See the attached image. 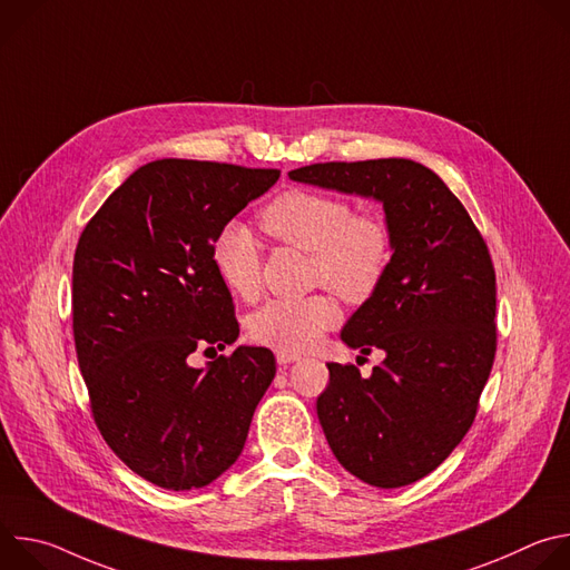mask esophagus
I'll use <instances>...</instances> for the list:
<instances>
[{
    "label": "esophagus",
    "mask_w": 570,
    "mask_h": 570,
    "mask_svg": "<svg viewBox=\"0 0 570 570\" xmlns=\"http://www.w3.org/2000/svg\"><path fill=\"white\" fill-rule=\"evenodd\" d=\"M295 361H299V356L286 354V352H277V365H279V367H288V365L295 363Z\"/></svg>",
    "instance_id": "1"
}]
</instances>
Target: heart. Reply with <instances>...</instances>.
I'll use <instances>...</instances> for the list:
<instances>
[{
    "label": "heart",
    "mask_w": 570,
    "mask_h": 570,
    "mask_svg": "<svg viewBox=\"0 0 570 570\" xmlns=\"http://www.w3.org/2000/svg\"><path fill=\"white\" fill-rule=\"evenodd\" d=\"M262 229L288 246L308 250L311 279L332 288L347 304H367L385 284L394 259V234L385 216L354 212L336 194L286 189L259 214ZM212 264L223 286L253 299L262 286V250L253 232L227 225L212 246ZM338 322V304L327 293L299 299H271L248 320L255 343L286 354L308 350Z\"/></svg>",
    "instance_id": "b5f03b06"
}]
</instances>
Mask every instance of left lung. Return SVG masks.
<instances>
[{"instance_id":"8db88e82","label":"left lung","mask_w":570,"mask_h":570,"mask_svg":"<svg viewBox=\"0 0 570 570\" xmlns=\"http://www.w3.org/2000/svg\"><path fill=\"white\" fill-rule=\"evenodd\" d=\"M291 180L383 203L394 259L341 338L383 363L363 379L330 363L317 420L336 460L367 484H411L471 429L497 356V273L464 205L420 161H320Z\"/></svg>"}]
</instances>
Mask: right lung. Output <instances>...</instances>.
<instances>
[{
  "label": "right lung",
  "mask_w": 570,
  "mask_h": 570,
  "mask_svg": "<svg viewBox=\"0 0 570 570\" xmlns=\"http://www.w3.org/2000/svg\"><path fill=\"white\" fill-rule=\"evenodd\" d=\"M277 169L203 159L139 167L78 238L71 273L73 345L97 429L144 480L183 492L229 469L275 379L266 347L191 367L196 350L238 336L214 238Z\"/></svg>",
  "instance_id": "1"
}]
</instances>
